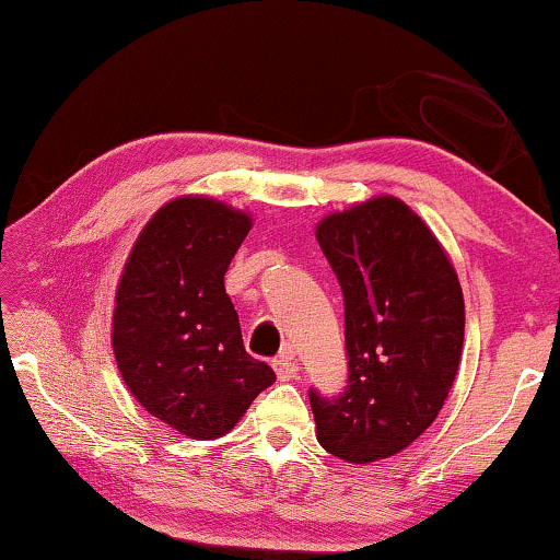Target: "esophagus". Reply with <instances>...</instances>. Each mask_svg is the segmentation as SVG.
<instances>
[{
	"label": "esophagus",
	"instance_id": "1",
	"mask_svg": "<svg viewBox=\"0 0 560 560\" xmlns=\"http://www.w3.org/2000/svg\"><path fill=\"white\" fill-rule=\"evenodd\" d=\"M275 372H278L280 382H290L298 377V364L293 359V351H285L280 359H275Z\"/></svg>",
	"mask_w": 560,
	"mask_h": 560
}]
</instances>
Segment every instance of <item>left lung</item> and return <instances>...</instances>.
I'll use <instances>...</instances> for the list:
<instances>
[{"label": "left lung", "instance_id": "obj_1", "mask_svg": "<svg viewBox=\"0 0 560 560\" xmlns=\"http://www.w3.org/2000/svg\"><path fill=\"white\" fill-rule=\"evenodd\" d=\"M316 240L343 293L349 385L311 389L316 439L349 464L408 448L439 418L464 349V293L446 249L395 196L318 221Z\"/></svg>", "mask_w": 560, "mask_h": 560}]
</instances>
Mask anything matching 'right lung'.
<instances>
[{
    "label": "right lung",
    "mask_w": 560,
    "mask_h": 560,
    "mask_svg": "<svg viewBox=\"0 0 560 560\" xmlns=\"http://www.w3.org/2000/svg\"><path fill=\"white\" fill-rule=\"evenodd\" d=\"M252 229L247 211L178 196L152 213L121 270L112 349L150 416L196 441L240 423L275 372L244 351L224 275Z\"/></svg>",
    "instance_id": "add662e5"
}]
</instances>
